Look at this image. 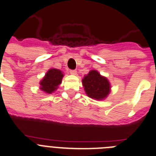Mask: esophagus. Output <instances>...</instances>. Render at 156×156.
Returning a JSON list of instances; mask_svg holds the SVG:
<instances>
[{
  "mask_svg": "<svg viewBox=\"0 0 156 156\" xmlns=\"http://www.w3.org/2000/svg\"><path fill=\"white\" fill-rule=\"evenodd\" d=\"M70 72V74H73V75H77V70H71Z\"/></svg>",
  "mask_w": 156,
  "mask_h": 156,
  "instance_id": "obj_1",
  "label": "esophagus"
}]
</instances>
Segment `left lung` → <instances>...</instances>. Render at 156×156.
<instances>
[{"mask_svg": "<svg viewBox=\"0 0 156 156\" xmlns=\"http://www.w3.org/2000/svg\"><path fill=\"white\" fill-rule=\"evenodd\" d=\"M82 85L87 96L95 100H104L110 93V83L98 70H90L87 75H85Z\"/></svg>", "mask_w": 156, "mask_h": 156, "instance_id": "left-lung-1", "label": "left lung"}]
</instances>
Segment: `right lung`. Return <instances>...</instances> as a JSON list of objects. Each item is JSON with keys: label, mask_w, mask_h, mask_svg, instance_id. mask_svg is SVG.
Here are the masks:
<instances>
[{"label": "right lung", "mask_w": 156, "mask_h": 156, "mask_svg": "<svg viewBox=\"0 0 156 156\" xmlns=\"http://www.w3.org/2000/svg\"><path fill=\"white\" fill-rule=\"evenodd\" d=\"M64 74L60 70L52 68L50 69L44 78L40 81V90L46 94H52L61 84Z\"/></svg>", "instance_id": "right-lung-1"}]
</instances>
